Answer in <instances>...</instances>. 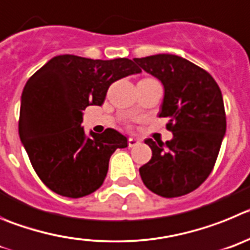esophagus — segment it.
<instances>
[{
	"instance_id": "1",
	"label": "esophagus",
	"mask_w": 250,
	"mask_h": 250,
	"mask_svg": "<svg viewBox=\"0 0 250 250\" xmlns=\"http://www.w3.org/2000/svg\"><path fill=\"white\" fill-rule=\"evenodd\" d=\"M139 143H141L139 139L133 138V137H129V138H128V146H129V147H136V146H138Z\"/></svg>"
}]
</instances>
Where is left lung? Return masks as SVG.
<instances>
[{
  "label": "left lung",
  "instance_id": "obj_1",
  "mask_svg": "<svg viewBox=\"0 0 250 250\" xmlns=\"http://www.w3.org/2000/svg\"><path fill=\"white\" fill-rule=\"evenodd\" d=\"M143 71L162 82L164 98L159 117H168L170 141L146 139L152 158L139 168L148 189L164 198L188 194L212 172L226 134L223 97L214 78L175 55L134 58Z\"/></svg>",
  "mask_w": 250,
  "mask_h": 250
}]
</instances>
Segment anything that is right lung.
<instances>
[{"label": "right lung", "mask_w": 250, "mask_h": 250, "mask_svg": "<svg viewBox=\"0 0 250 250\" xmlns=\"http://www.w3.org/2000/svg\"><path fill=\"white\" fill-rule=\"evenodd\" d=\"M132 60H91L56 56L27 81L21 96L19 133L33 169L57 194L81 198L97 190L117 148L127 137L107 128L103 133L81 125L88 105L103 104L116 81L141 73Z\"/></svg>", "instance_id": "1"}]
</instances>
